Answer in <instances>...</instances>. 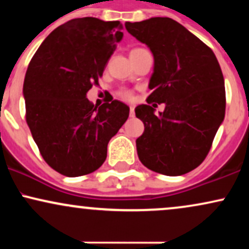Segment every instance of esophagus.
<instances>
[{
    "label": "esophagus",
    "instance_id": "1",
    "mask_svg": "<svg viewBox=\"0 0 249 249\" xmlns=\"http://www.w3.org/2000/svg\"><path fill=\"white\" fill-rule=\"evenodd\" d=\"M130 117H131V118H133V117H134V107H133V105H130Z\"/></svg>",
    "mask_w": 249,
    "mask_h": 249
}]
</instances>
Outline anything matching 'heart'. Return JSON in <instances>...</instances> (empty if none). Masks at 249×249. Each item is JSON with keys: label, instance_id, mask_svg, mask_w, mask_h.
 I'll return each instance as SVG.
<instances>
[{"label": "heart", "instance_id": "b5f03b06", "mask_svg": "<svg viewBox=\"0 0 249 249\" xmlns=\"http://www.w3.org/2000/svg\"><path fill=\"white\" fill-rule=\"evenodd\" d=\"M134 50H138V49H134ZM119 96H121L123 99H131V98H132V93L128 92V91H122V92H119Z\"/></svg>", "mask_w": 249, "mask_h": 249}]
</instances>
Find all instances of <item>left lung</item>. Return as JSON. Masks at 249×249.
<instances>
[{"label":"left lung","instance_id":"8db88e82","mask_svg":"<svg viewBox=\"0 0 249 249\" xmlns=\"http://www.w3.org/2000/svg\"><path fill=\"white\" fill-rule=\"evenodd\" d=\"M125 28L145 43L154 57L147 103H164V112L142 104L136 116L144 133L136 141L144 166L165 176L198 167L210 152L225 118V81L211 48L168 17L126 22Z\"/></svg>","mask_w":249,"mask_h":249}]
</instances>
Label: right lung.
Listing matches in <instances>:
<instances>
[{
    "label": "right lung",
    "mask_w": 249,
    "mask_h": 249,
    "mask_svg": "<svg viewBox=\"0 0 249 249\" xmlns=\"http://www.w3.org/2000/svg\"><path fill=\"white\" fill-rule=\"evenodd\" d=\"M119 21L73 18L37 49L23 84L25 119L43 159L67 177L89 174L107 159L110 139L130 108L112 101L95 107L87 98L123 38Z\"/></svg>",
    "instance_id": "1"
}]
</instances>
